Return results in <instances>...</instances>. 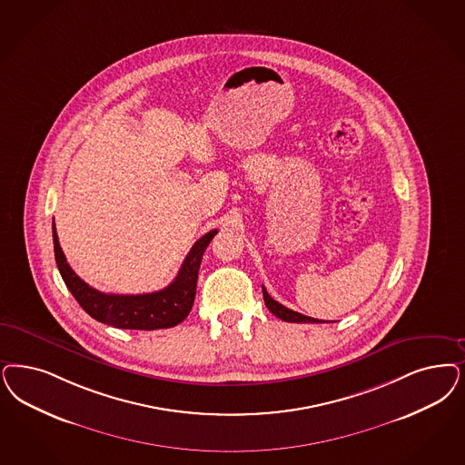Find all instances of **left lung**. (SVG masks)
Returning a JSON list of instances; mask_svg holds the SVG:
<instances>
[{
	"instance_id": "1",
	"label": "left lung",
	"mask_w": 465,
	"mask_h": 465,
	"mask_svg": "<svg viewBox=\"0 0 465 465\" xmlns=\"http://www.w3.org/2000/svg\"><path fill=\"white\" fill-rule=\"evenodd\" d=\"M262 297H264V304H266V307L272 311L276 318H280L282 321H287V322H324V321L314 320V318L304 316V314H301V312H295V311H292L289 307L276 302L272 295L266 292L264 287H262Z\"/></svg>"
}]
</instances>
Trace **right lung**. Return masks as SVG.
<instances>
[{
  "mask_svg": "<svg viewBox=\"0 0 465 465\" xmlns=\"http://www.w3.org/2000/svg\"><path fill=\"white\" fill-rule=\"evenodd\" d=\"M216 233L218 230H211L193 243L175 280L166 289L139 295H114L89 287L75 274L66 262L53 223L54 259L66 289L72 292L75 301L91 318L122 330L172 328L189 316L195 299L203 254Z\"/></svg>",
  "mask_w": 465,
  "mask_h": 465,
  "instance_id": "right-lung-1",
  "label": "right lung"
}]
</instances>
